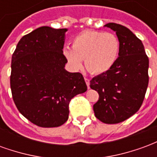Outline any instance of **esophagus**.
Returning a JSON list of instances; mask_svg holds the SVG:
<instances>
[{
  "instance_id": "esophagus-1",
  "label": "esophagus",
  "mask_w": 157,
  "mask_h": 157,
  "mask_svg": "<svg viewBox=\"0 0 157 157\" xmlns=\"http://www.w3.org/2000/svg\"><path fill=\"white\" fill-rule=\"evenodd\" d=\"M85 82L86 83V86H87V88H90V80L88 78H86L85 77Z\"/></svg>"
}]
</instances>
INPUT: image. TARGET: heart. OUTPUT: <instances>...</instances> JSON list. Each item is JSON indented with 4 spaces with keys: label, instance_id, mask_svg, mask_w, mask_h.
Wrapping results in <instances>:
<instances>
[{
    "label": "heart",
    "instance_id": "heart-1",
    "mask_svg": "<svg viewBox=\"0 0 157 157\" xmlns=\"http://www.w3.org/2000/svg\"><path fill=\"white\" fill-rule=\"evenodd\" d=\"M118 39L111 33L86 30L73 39L72 48L65 47L63 55L72 67L78 70L85 59L86 68L92 74L109 71L119 54Z\"/></svg>",
    "mask_w": 157,
    "mask_h": 157
}]
</instances>
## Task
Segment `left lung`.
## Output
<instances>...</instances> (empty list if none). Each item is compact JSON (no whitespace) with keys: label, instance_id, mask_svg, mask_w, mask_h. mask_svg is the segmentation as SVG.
<instances>
[{"label":"left lung","instance_id":"left-lung-1","mask_svg":"<svg viewBox=\"0 0 157 157\" xmlns=\"http://www.w3.org/2000/svg\"><path fill=\"white\" fill-rule=\"evenodd\" d=\"M104 27L116 33L119 54L109 71L91 80L98 92L93 105L96 118L105 124H118L130 118L141 107L148 86L149 59L141 40L124 26L109 22Z\"/></svg>","mask_w":157,"mask_h":157}]
</instances>
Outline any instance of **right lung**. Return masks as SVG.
<instances>
[{"label": "right lung", "mask_w": 157, "mask_h": 157, "mask_svg": "<svg viewBox=\"0 0 157 157\" xmlns=\"http://www.w3.org/2000/svg\"><path fill=\"white\" fill-rule=\"evenodd\" d=\"M67 29L40 27L23 36L12 57L11 89L18 111L33 124L59 127L69 118V103L87 90L81 73L65 69Z\"/></svg>", "instance_id": "right-lung-1"}]
</instances>
